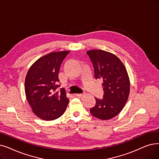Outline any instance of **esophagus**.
I'll use <instances>...</instances> for the list:
<instances>
[{
  "label": "esophagus",
  "instance_id": "34e87169",
  "mask_svg": "<svg viewBox=\"0 0 159 159\" xmlns=\"http://www.w3.org/2000/svg\"><path fill=\"white\" fill-rule=\"evenodd\" d=\"M75 95L76 97H78V98H82V97L84 95V93H76V94H75Z\"/></svg>",
  "mask_w": 159,
  "mask_h": 159
}]
</instances>
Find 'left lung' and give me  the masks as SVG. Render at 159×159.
Listing matches in <instances>:
<instances>
[{"label":"left lung","instance_id":"obj_1","mask_svg":"<svg viewBox=\"0 0 159 159\" xmlns=\"http://www.w3.org/2000/svg\"><path fill=\"white\" fill-rule=\"evenodd\" d=\"M94 68L95 79L102 80L103 98H95L96 104L89 111L102 120L113 118L125 106L130 92V81L125 66L116 55L102 50L86 52Z\"/></svg>","mask_w":159,"mask_h":159}]
</instances>
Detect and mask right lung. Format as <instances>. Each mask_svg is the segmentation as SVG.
I'll list each match as a JSON object with an SVG mask.
<instances>
[{
  "mask_svg": "<svg viewBox=\"0 0 159 159\" xmlns=\"http://www.w3.org/2000/svg\"><path fill=\"white\" fill-rule=\"evenodd\" d=\"M70 51L53 52L39 58L30 67L25 82L27 101L39 118L50 121L62 115L69 103L64 88L57 92L61 62Z\"/></svg>",
  "mask_w": 159,
  "mask_h": 159,
  "instance_id": "obj_1",
  "label": "right lung"
}]
</instances>
